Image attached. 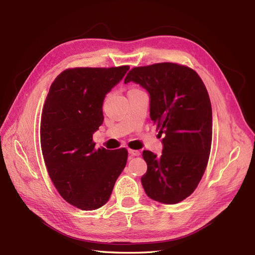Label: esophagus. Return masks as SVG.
Returning a JSON list of instances; mask_svg holds the SVG:
<instances>
[{
	"mask_svg": "<svg viewBox=\"0 0 255 255\" xmlns=\"http://www.w3.org/2000/svg\"><path fill=\"white\" fill-rule=\"evenodd\" d=\"M128 153L130 154L132 156H139L140 155V152L137 151V150H132V149H128Z\"/></svg>",
	"mask_w": 255,
	"mask_h": 255,
	"instance_id": "obj_1",
	"label": "esophagus"
}]
</instances>
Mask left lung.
Returning <instances> with one entry per match:
<instances>
[{
  "instance_id": "8db88e82",
  "label": "left lung",
  "mask_w": 255,
  "mask_h": 255,
  "mask_svg": "<svg viewBox=\"0 0 255 255\" xmlns=\"http://www.w3.org/2000/svg\"><path fill=\"white\" fill-rule=\"evenodd\" d=\"M129 82L149 92L151 120L164 135L160 156L142 152V187L155 201L179 203L195 191L210 157L213 116L205 85L195 70L172 63L135 67L126 76Z\"/></svg>"
}]
</instances>
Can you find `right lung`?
<instances>
[{"label": "right lung", "instance_id": "right-lung-1", "mask_svg": "<svg viewBox=\"0 0 255 255\" xmlns=\"http://www.w3.org/2000/svg\"><path fill=\"white\" fill-rule=\"evenodd\" d=\"M128 69H67L45 99L40 122L45 167L59 195L80 210L94 211L109 201L127 165V149H96L92 135L104 120L105 96Z\"/></svg>", "mask_w": 255, "mask_h": 255}]
</instances>
